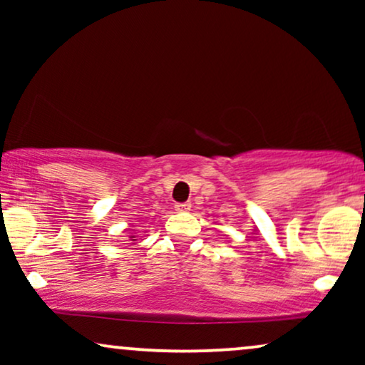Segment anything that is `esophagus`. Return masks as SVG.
Segmentation results:
<instances>
[{
    "label": "esophagus",
    "mask_w": 365,
    "mask_h": 365,
    "mask_svg": "<svg viewBox=\"0 0 365 365\" xmlns=\"http://www.w3.org/2000/svg\"><path fill=\"white\" fill-rule=\"evenodd\" d=\"M178 212H186V211H191V202H178L176 206H174Z\"/></svg>",
    "instance_id": "1"
}]
</instances>
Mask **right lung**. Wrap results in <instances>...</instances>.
<instances>
[{"label":"right lung","instance_id":"1","mask_svg":"<svg viewBox=\"0 0 365 365\" xmlns=\"http://www.w3.org/2000/svg\"><path fill=\"white\" fill-rule=\"evenodd\" d=\"M134 237V236H133ZM131 241H136V239H131Z\"/></svg>","mask_w":365,"mask_h":365}]
</instances>
